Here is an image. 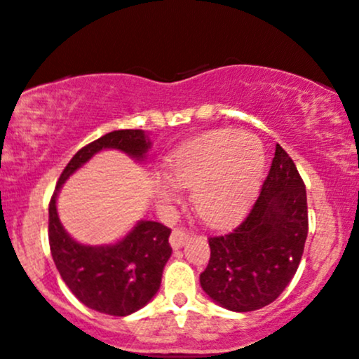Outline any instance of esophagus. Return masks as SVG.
<instances>
[{
  "mask_svg": "<svg viewBox=\"0 0 359 359\" xmlns=\"http://www.w3.org/2000/svg\"><path fill=\"white\" fill-rule=\"evenodd\" d=\"M188 242H189V233L187 230H183V229L172 230V233L170 237V243H171V247L175 248V250H178V248L184 247Z\"/></svg>",
  "mask_w": 359,
  "mask_h": 359,
  "instance_id": "1",
  "label": "esophagus"
}]
</instances>
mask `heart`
<instances>
[{
	"label": "heart",
	"mask_w": 359,
	"mask_h": 359,
	"mask_svg": "<svg viewBox=\"0 0 359 359\" xmlns=\"http://www.w3.org/2000/svg\"><path fill=\"white\" fill-rule=\"evenodd\" d=\"M265 172L264 144L235 129H218L183 142L166 158L176 187L193 188V206L210 226H229L243 217ZM163 200L175 198L168 181L158 184Z\"/></svg>",
	"instance_id": "b5f03b06"
}]
</instances>
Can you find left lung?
<instances>
[{
    "mask_svg": "<svg viewBox=\"0 0 359 359\" xmlns=\"http://www.w3.org/2000/svg\"><path fill=\"white\" fill-rule=\"evenodd\" d=\"M307 238L306 187L290 156L277 144L254 208L237 229L208 240L201 289L233 313L262 309L289 285Z\"/></svg>",
    "mask_w": 359,
    "mask_h": 359,
    "instance_id": "1",
    "label": "left lung"
}]
</instances>
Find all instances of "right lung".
Instances as JSON below:
<instances>
[{"mask_svg":"<svg viewBox=\"0 0 359 359\" xmlns=\"http://www.w3.org/2000/svg\"><path fill=\"white\" fill-rule=\"evenodd\" d=\"M117 149L146 161L151 139L141 129L112 130L79 151L60 175L48 208V240L53 262L63 282L88 309L109 316H129L144 307L161 285L171 257V230L163 223L139 220L111 245L79 243L63 229L57 212L58 193L67 180L97 153Z\"/></svg>","mask_w":359,"mask_h":359,"instance_id":"1","label":"right lung"}]
</instances>
